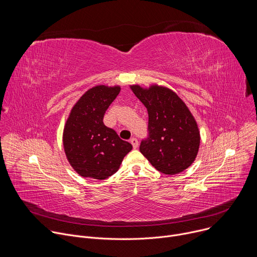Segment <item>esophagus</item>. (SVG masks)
I'll list each match as a JSON object with an SVG mask.
<instances>
[{"label": "esophagus", "mask_w": 257, "mask_h": 257, "mask_svg": "<svg viewBox=\"0 0 257 257\" xmlns=\"http://www.w3.org/2000/svg\"><path fill=\"white\" fill-rule=\"evenodd\" d=\"M130 143L132 144V146H133V149H137L138 148V141H137V139L136 138H131L130 139Z\"/></svg>", "instance_id": "obj_1"}]
</instances>
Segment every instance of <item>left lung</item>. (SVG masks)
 Wrapping results in <instances>:
<instances>
[{"label":"left lung","instance_id":"8db88e82","mask_svg":"<svg viewBox=\"0 0 257 257\" xmlns=\"http://www.w3.org/2000/svg\"><path fill=\"white\" fill-rule=\"evenodd\" d=\"M130 88L149 113L150 137L141 141L140 153L163 174L185 171L195 161L200 144L197 122L186 103L175 91L157 83Z\"/></svg>","mask_w":257,"mask_h":257}]
</instances>
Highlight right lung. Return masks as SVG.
<instances>
[{"instance_id": "right-lung-1", "label": "right lung", "mask_w": 257, "mask_h": 257, "mask_svg": "<svg viewBox=\"0 0 257 257\" xmlns=\"http://www.w3.org/2000/svg\"><path fill=\"white\" fill-rule=\"evenodd\" d=\"M120 90V85H95L71 108L63 130V146L69 164L81 177L107 179L132 150L129 142L102 122L104 112Z\"/></svg>"}]
</instances>
